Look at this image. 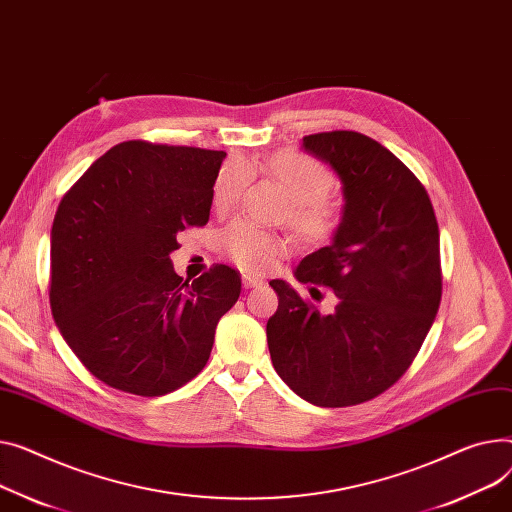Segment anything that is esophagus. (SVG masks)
<instances>
[{"label": "esophagus", "mask_w": 512, "mask_h": 512, "mask_svg": "<svg viewBox=\"0 0 512 512\" xmlns=\"http://www.w3.org/2000/svg\"><path fill=\"white\" fill-rule=\"evenodd\" d=\"M243 284H245V288H261L263 280H259L255 276H243Z\"/></svg>", "instance_id": "1"}]
</instances>
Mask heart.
<instances>
[{"label": "heart", "mask_w": 512, "mask_h": 512, "mask_svg": "<svg viewBox=\"0 0 512 512\" xmlns=\"http://www.w3.org/2000/svg\"><path fill=\"white\" fill-rule=\"evenodd\" d=\"M253 175L271 179L288 195L284 218L304 243H325L342 228L346 208L342 199L329 193L333 173L319 158L298 150H282L263 160H226L212 185V208L222 214L236 206ZM218 247L249 274H267L288 253L282 234L259 228L249 220L228 224L220 232Z\"/></svg>", "instance_id": "1"}]
</instances>
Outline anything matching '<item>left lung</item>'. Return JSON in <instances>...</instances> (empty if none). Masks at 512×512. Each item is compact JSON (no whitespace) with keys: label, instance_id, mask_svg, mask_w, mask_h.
I'll list each match as a JSON object with an SVG mask.
<instances>
[{"label":"left lung","instance_id":"left-lung-1","mask_svg":"<svg viewBox=\"0 0 512 512\" xmlns=\"http://www.w3.org/2000/svg\"><path fill=\"white\" fill-rule=\"evenodd\" d=\"M302 146L344 181L342 228L296 267L298 282L333 290L335 306L321 313L271 280L278 311L267 321V346L296 395L348 407L393 387L424 344L442 296L438 222L418 177L368 135L323 131L304 135ZM311 296L319 300L315 288Z\"/></svg>","mask_w":512,"mask_h":512}]
</instances>
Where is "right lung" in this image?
<instances>
[{
    "label": "right lung",
    "instance_id": "add662e5",
    "mask_svg": "<svg viewBox=\"0 0 512 512\" xmlns=\"http://www.w3.org/2000/svg\"><path fill=\"white\" fill-rule=\"evenodd\" d=\"M226 152L129 140L90 164L51 228L49 302L72 352L105 385L160 397L206 366L241 274H175L177 234L206 226Z\"/></svg>",
    "mask_w": 512,
    "mask_h": 512
}]
</instances>
